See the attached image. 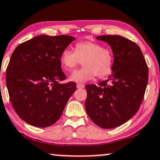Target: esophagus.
I'll return each instance as SVG.
<instances>
[{
  "instance_id": "1",
  "label": "esophagus",
  "mask_w": 160,
  "mask_h": 160,
  "mask_svg": "<svg viewBox=\"0 0 160 160\" xmlns=\"http://www.w3.org/2000/svg\"><path fill=\"white\" fill-rule=\"evenodd\" d=\"M77 88H84V85H82V84H80V83H78L77 84Z\"/></svg>"
}]
</instances>
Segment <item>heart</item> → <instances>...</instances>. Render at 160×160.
<instances>
[{
  "instance_id": "1",
  "label": "heart",
  "mask_w": 160,
  "mask_h": 160,
  "mask_svg": "<svg viewBox=\"0 0 160 160\" xmlns=\"http://www.w3.org/2000/svg\"><path fill=\"white\" fill-rule=\"evenodd\" d=\"M81 61L84 67L70 75L71 81L85 82L94 79L95 76L103 78L109 75L112 70L113 54L109 49L92 41L77 43L74 51L70 48L62 51L60 62L67 72L74 70Z\"/></svg>"
}]
</instances>
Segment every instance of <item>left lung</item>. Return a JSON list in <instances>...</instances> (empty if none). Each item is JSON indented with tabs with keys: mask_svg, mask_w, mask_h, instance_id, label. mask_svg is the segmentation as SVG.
<instances>
[{
	"mask_svg": "<svg viewBox=\"0 0 160 160\" xmlns=\"http://www.w3.org/2000/svg\"><path fill=\"white\" fill-rule=\"evenodd\" d=\"M96 38L111 47L112 73L99 86H86V110L100 128H115L130 120L139 109L148 85V68L135 42L118 35Z\"/></svg>",
	"mask_w": 160,
	"mask_h": 160,
	"instance_id": "8db88e82",
	"label": "left lung"
}]
</instances>
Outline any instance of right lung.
<instances>
[{
  "label": "right lung",
  "instance_id": "right-lung-1",
  "mask_svg": "<svg viewBox=\"0 0 160 160\" xmlns=\"http://www.w3.org/2000/svg\"><path fill=\"white\" fill-rule=\"evenodd\" d=\"M73 36L41 35L14 50L6 72L9 99L15 112L28 124L47 128L60 118L76 83H60L66 77L60 55Z\"/></svg>",
  "mask_w": 160,
  "mask_h": 160
}]
</instances>
